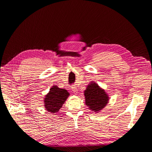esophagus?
<instances>
[{
	"label": "esophagus",
	"instance_id": "obj_1",
	"mask_svg": "<svg viewBox=\"0 0 152 152\" xmlns=\"http://www.w3.org/2000/svg\"><path fill=\"white\" fill-rule=\"evenodd\" d=\"M72 91H73V93H74L75 94H77V93H78V90H77L76 87H72Z\"/></svg>",
	"mask_w": 152,
	"mask_h": 152
}]
</instances>
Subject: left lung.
Listing matches in <instances>:
<instances>
[{
  "mask_svg": "<svg viewBox=\"0 0 152 152\" xmlns=\"http://www.w3.org/2000/svg\"><path fill=\"white\" fill-rule=\"evenodd\" d=\"M86 104L92 112H99L108 102V96L97 84L92 82L84 91Z\"/></svg>",
  "mask_w": 152,
  "mask_h": 152,
  "instance_id": "8db88e82",
  "label": "left lung"
}]
</instances>
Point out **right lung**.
Returning <instances> with one entry per match:
<instances>
[{
  "instance_id": "add662e5",
  "label": "right lung",
  "mask_w": 152,
  "mask_h": 152,
  "mask_svg": "<svg viewBox=\"0 0 152 152\" xmlns=\"http://www.w3.org/2000/svg\"><path fill=\"white\" fill-rule=\"evenodd\" d=\"M69 95L66 89H60L56 86H53L44 99L45 110L51 113L58 112Z\"/></svg>"
}]
</instances>
